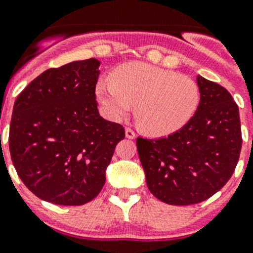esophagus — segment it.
Masks as SVG:
<instances>
[{
	"instance_id": "obj_1",
	"label": "esophagus",
	"mask_w": 253,
	"mask_h": 253,
	"mask_svg": "<svg viewBox=\"0 0 253 253\" xmlns=\"http://www.w3.org/2000/svg\"><path fill=\"white\" fill-rule=\"evenodd\" d=\"M125 137L129 138V139H134L135 138V133H134L133 129L125 128Z\"/></svg>"
}]
</instances>
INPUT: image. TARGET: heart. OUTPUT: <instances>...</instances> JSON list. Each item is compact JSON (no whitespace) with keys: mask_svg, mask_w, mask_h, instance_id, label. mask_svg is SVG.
<instances>
[{"mask_svg":"<svg viewBox=\"0 0 253 253\" xmlns=\"http://www.w3.org/2000/svg\"><path fill=\"white\" fill-rule=\"evenodd\" d=\"M96 97L109 119H124L135 105L134 116L142 130L169 135L193 119L200 105V88L187 76L133 62L120 66L111 78L101 80Z\"/></svg>","mask_w":253,"mask_h":253,"instance_id":"b5f03b06","label":"heart"}]
</instances>
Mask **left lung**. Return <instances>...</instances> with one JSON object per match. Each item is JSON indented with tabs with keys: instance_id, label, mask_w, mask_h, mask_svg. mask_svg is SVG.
Listing matches in <instances>:
<instances>
[{
	"instance_id": "1",
	"label": "left lung",
	"mask_w": 253,
	"mask_h": 253,
	"mask_svg": "<svg viewBox=\"0 0 253 253\" xmlns=\"http://www.w3.org/2000/svg\"><path fill=\"white\" fill-rule=\"evenodd\" d=\"M200 105L169 137L137 138L147 186L169 205L202 203L233 175L242 148L240 111L224 87L198 76Z\"/></svg>"
}]
</instances>
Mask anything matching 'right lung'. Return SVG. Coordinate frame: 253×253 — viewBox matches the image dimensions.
Wrapping results in <instances>:
<instances>
[{"label": "right lung", "mask_w": 253, "mask_h": 253, "mask_svg": "<svg viewBox=\"0 0 253 253\" xmlns=\"http://www.w3.org/2000/svg\"><path fill=\"white\" fill-rule=\"evenodd\" d=\"M95 58L46 69L17 96L10 124L11 160L42 200L84 205L99 195L123 125L101 118Z\"/></svg>", "instance_id": "right-lung-1"}]
</instances>
